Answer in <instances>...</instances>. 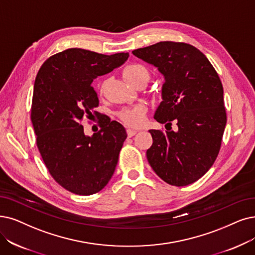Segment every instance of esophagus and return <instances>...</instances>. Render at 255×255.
Listing matches in <instances>:
<instances>
[{
	"label": "esophagus",
	"mask_w": 255,
	"mask_h": 255,
	"mask_svg": "<svg viewBox=\"0 0 255 255\" xmlns=\"http://www.w3.org/2000/svg\"><path fill=\"white\" fill-rule=\"evenodd\" d=\"M127 134L128 137H133L137 134V130L136 129H131V128H128L127 129Z\"/></svg>",
	"instance_id": "34e87169"
}]
</instances>
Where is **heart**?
<instances>
[{"label": "heart", "mask_w": 255, "mask_h": 255, "mask_svg": "<svg viewBox=\"0 0 255 255\" xmlns=\"http://www.w3.org/2000/svg\"><path fill=\"white\" fill-rule=\"evenodd\" d=\"M122 76L131 86H135L138 83H145L149 80V72L148 70L142 65L139 64H130L128 65L122 70ZM105 84L101 85L100 91H103ZM146 110L143 106H135L133 108H128L119 113L120 120L125 125L131 128H139L144 124L145 121Z\"/></svg>", "instance_id": "obj_1"}]
</instances>
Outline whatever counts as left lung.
Here are the masks:
<instances>
[{
  "mask_svg": "<svg viewBox=\"0 0 255 255\" xmlns=\"http://www.w3.org/2000/svg\"><path fill=\"white\" fill-rule=\"evenodd\" d=\"M133 54L165 77L155 119L178 126L177 131L149 129V165L168 184L189 185L206 174L221 148L227 115L219 74L199 49L186 43L166 40Z\"/></svg>",
  "mask_w": 255,
  "mask_h": 255,
  "instance_id": "obj_1",
  "label": "left lung"
}]
</instances>
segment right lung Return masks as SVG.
Segmentation results:
<instances>
[{
	"instance_id": "1",
	"label": "right lung",
	"mask_w": 255,
	"mask_h": 255,
	"mask_svg": "<svg viewBox=\"0 0 255 255\" xmlns=\"http://www.w3.org/2000/svg\"><path fill=\"white\" fill-rule=\"evenodd\" d=\"M128 57L71 48L50 56L36 75L31 105L36 145L51 177L75 195L100 191L115 171L128 135L119 122L93 111L99 100L91 84ZM92 116L103 118L101 130L89 137L81 124Z\"/></svg>"
}]
</instances>
